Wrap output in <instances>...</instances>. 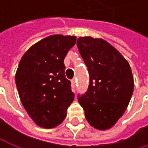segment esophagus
<instances>
[{"mask_svg": "<svg viewBox=\"0 0 148 148\" xmlns=\"http://www.w3.org/2000/svg\"><path fill=\"white\" fill-rule=\"evenodd\" d=\"M72 87H73L74 89L76 87V79H72Z\"/></svg>", "mask_w": 148, "mask_h": 148, "instance_id": "34e87169", "label": "esophagus"}]
</instances>
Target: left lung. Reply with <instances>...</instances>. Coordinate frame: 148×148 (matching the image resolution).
<instances>
[{"mask_svg": "<svg viewBox=\"0 0 148 148\" xmlns=\"http://www.w3.org/2000/svg\"><path fill=\"white\" fill-rule=\"evenodd\" d=\"M77 46L87 67V91L78 95L91 126L110 129L123 115L134 91L129 62L112 45L101 38L80 37Z\"/></svg>", "mask_w": 148, "mask_h": 148, "instance_id": "left-lung-1", "label": "left lung"}]
</instances>
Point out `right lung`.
Wrapping results in <instances>:
<instances>
[{
  "label": "right lung",
  "instance_id": "1",
  "mask_svg": "<svg viewBox=\"0 0 148 148\" xmlns=\"http://www.w3.org/2000/svg\"><path fill=\"white\" fill-rule=\"evenodd\" d=\"M76 37L52 35L32 45L22 56L15 75L24 108L40 127L60 124L74 99L65 77L64 58Z\"/></svg>",
  "mask_w": 148,
  "mask_h": 148
}]
</instances>
